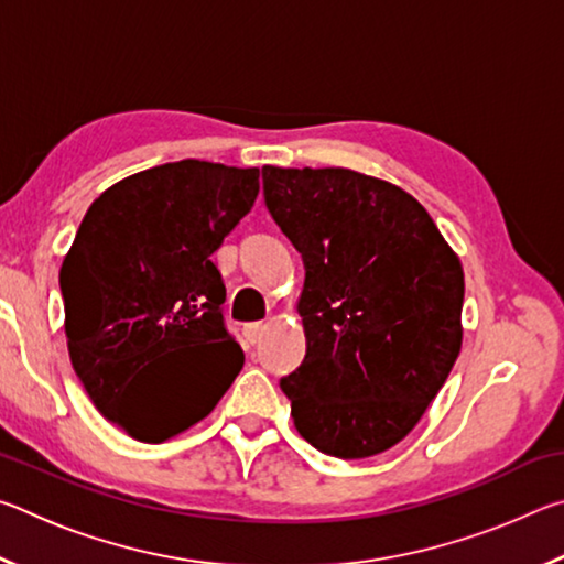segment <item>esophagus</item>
I'll return each mask as SVG.
<instances>
[{
  "label": "esophagus",
  "instance_id": "esophagus-1",
  "mask_svg": "<svg viewBox=\"0 0 564 564\" xmlns=\"http://www.w3.org/2000/svg\"><path fill=\"white\" fill-rule=\"evenodd\" d=\"M263 330H265V323H261V321L246 323V326H243V338H246V343H251V346H256V343L261 340Z\"/></svg>",
  "mask_w": 564,
  "mask_h": 564
}]
</instances>
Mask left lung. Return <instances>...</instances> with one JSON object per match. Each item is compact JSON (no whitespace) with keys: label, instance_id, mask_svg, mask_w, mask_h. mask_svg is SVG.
Instances as JSON below:
<instances>
[{"label":"left lung","instance_id":"left-lung-1","mask_svg":"<svg viewBox=\"0 0 564 564\" xmlns=\"http://www.w3.org/2000/svg\"><path fill=\"white\" fill-rule=\"evenodd\" d=\"M265 208L301 253L305 358L281 378L299 433L358 460L413 431L460 352L463 265L433 218L350 169L263 166Z\"/></svg>","mask_w":564,"mask_h":564}]
</instances>
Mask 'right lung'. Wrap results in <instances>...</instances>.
Returning <instances> with one entry per match:
<instances>
[{"label":"right lung","mask_w":564,"mask_h":564,"mask_svg":"<svg viewBox=\"0 0 564 564\" xmlns=\"http://www.w3.org/2000/svg\"><path fill=\"white\" fill-rule=\"evenodd\" d=\"M259 196V169L184 159L119 181L89 206L59 271L76 376L141 443L178 435L243 368L214 251Z\"/></svg>","instance_id":"obj_1"}]
</instances>
